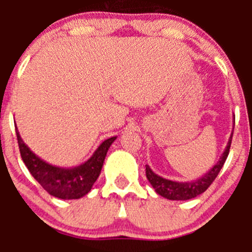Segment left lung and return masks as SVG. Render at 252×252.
Instances as JSON below:
<instances>
[{
    "instance_id": "obj_1",
    "label": "left lung",
    "mask_w": 252,
    "mask_h": 252,
    "mask_svg": "<svg viewBox=\"0 0 252 252\" xmlns=\"http://www.w3.org/2000/svg\"><path fill=\"white\" fill-rule=\"evenodd\" d=\"M234 121H235V117H234ZM232 138L233 135L230 136L227 147H225L224 152H223L220 161H218L217 163L210 169V172H207V173H206L202 178H200V179L194 180V182H188V183L173 182V180L164 179V178L155 174L149 166H146V178L149 179V182L151 183V185L154 187V189L156 190L157 194L166 197V199L168 200L194 199V197H196L197 195L202 194V192H205L206 190L208 189V187L212 184L213 180L216 179V177H217L218 173H220V171L222 169L223 164H224L225 159H227L228 157V154H229Z\"/></svg>"
}]
</instances>
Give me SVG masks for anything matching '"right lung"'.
Segmentation results:
<instances>
[{"label":"right lung","instance_id":"1","mask_svg":"<svg viewBox=\"0 0 252 252\" xmlns=\"http://www.w3.org/2000/svg\"><path fill=\"white\" fill-rule=\"evenodd\" d=\"M20 156L27 168L40 185L52 196L63 200L80 199L88 194L101 173L106 154L116 140L107 139L98 146L89 161L74 168H60L42 161L24 144L16 129Z\"/></svg>","mask_w":252,"mask_h":252}]
</instances>
